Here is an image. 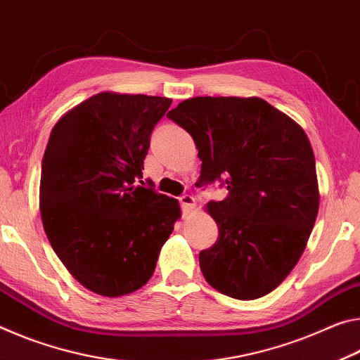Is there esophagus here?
Instances as JSON below:
<instances>
[{
  "label": "esophagus",
  "mask_w": 360,
  "mask_h": 360,
  "mask_svg": "<svg viewBox=\"0 0 360 360\" xmlns=\"http://www.w3.org/2000/svg\"><path fill=\"white\" fill-rule=\"evenodd\" d=\"M180 204L181 207L185 209V212H191L194 209V205H196V199L191 194H184V196L180 198Z\"/></svg>",
  "instance_id": "1"
}]
</instances>
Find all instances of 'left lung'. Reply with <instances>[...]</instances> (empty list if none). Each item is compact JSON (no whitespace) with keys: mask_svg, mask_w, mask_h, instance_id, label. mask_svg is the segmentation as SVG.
Instances as JSON below:
<instances>
[{"mask_svg":"<svg viewBox=\"0 0 360 360\" xmlns=\"http://www.w3.org/2000/svg\"><path fill=\"white\" fill-rule=\"evenodd\" d=\"M167 117L194 140L199 184L223 180L228 190L205 205L219 226L199 253L205 281L236 300L268 295L295 268L319 210L308 135L260 97H194Z\"/></svg>","mask_w":360,"mask_h":360,"instance_id":"1","label":"left lung"}]
</instances>
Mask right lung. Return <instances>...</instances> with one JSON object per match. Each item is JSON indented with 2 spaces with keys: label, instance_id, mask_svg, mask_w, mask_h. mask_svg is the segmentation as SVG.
Here are the masks:
<instances>
[{
  "label": "right lung",
  "instance_id": "right-lung-1",
  "mask_svg": "<svg viewBox=\"0 0 360 360\" xmlns=\"http://www.w3.org/2000/svg\"><path fill=\"white\" fill-rule=\"evenodd\" d=\"M172 100L100 92L52 127L39 181L41 220L68 273L102 297L129 295L155 273L181 217L141 179L150 135Z\"/></svg>",
  "mask_w": 360,
  "mask_h": 360
}]
</instances>
